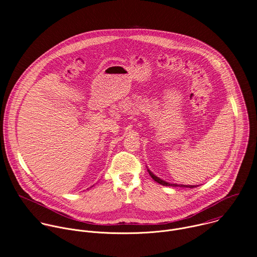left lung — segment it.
I'll use <instances>...</instances> for the list:
<instances>
[{"label":"left lung","instance_id":"left-lung-1","mask_svg":"<svg viewBox=\"0 0 257 257\" xmlns=\"http://www.w3.org/2000/svg\"><path fill=\"white\" fill-rule=\"evenodd\" d=\"M148 168V167H146ZM148 172L150 173V175H151V177L156 181V182H158L159 184H161V185H163V186H171V187H182V188H195V187H197V186H199V185H178V184H174V183H169V182H166V181H164V180H162L161 178H159L158 176H156L150 169H148Z\"/></svg>","mask_w":257,"mask_h":257}]
</instances>
